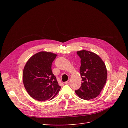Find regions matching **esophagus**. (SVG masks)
Instances as JSON below:
<instances>
[{
  "label": "esophagus",
  "instance_id": "34e87169",
  "mask_svg": "<svg viewBox=\"0 0 128 128\" xmlns=\"http://www.w3.org/2000/svg\"><path fill=\"white\" fill-rule=\"evenodd\" d=\"M70 82V79H69L68 80V81L65 82H64V84H68Z\"/></svg>",
  "mask_w": 128,
  "mask_h": 128
}]
</instances>
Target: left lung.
<instances>
[{
  "instance_id": "8db88e82",
  "label": "left lung",
  "mask_w": 128,
  "mask_h": 128,
  "mask_svg": "<svg viewBox=\"0 0 128 128\" xmlns=\"http://www.w3.org/2000/svg\"><path fill=\"white\" fill-rule=\"evenodd\" d=\"M77 53L81 59L80 73L82 82L80 88L75 91L80 98L90 100L96 98L103 89L107 76L106 68L94 53L82 50Z\"/></svg>"
}]
</instances>
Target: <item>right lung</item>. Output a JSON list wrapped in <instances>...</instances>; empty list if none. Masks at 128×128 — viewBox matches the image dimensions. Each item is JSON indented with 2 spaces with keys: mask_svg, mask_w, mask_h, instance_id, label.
<instances>
[{
  "mask_svg": "<svg viewBox=\"0 0 128 128\" xmlns=\"http://www.w3.org/2000/svg\"><path fill=\"white\" fill-rule=\"evenodd\" d=\"M56 56L42 51L27 62L23 70V82L27 92L34 99L39 101L51 100L60 91L61 87L51 69Z\"/></svg>",
  "mask_w": 128,
  "mask_h": 128,
  "instance_id": "obj_1",
  "label": "right lung"
}]
</instances>
